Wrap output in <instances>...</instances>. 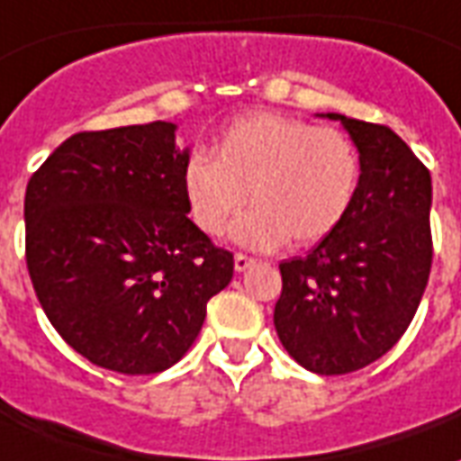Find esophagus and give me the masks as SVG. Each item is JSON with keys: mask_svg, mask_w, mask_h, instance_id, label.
I'll list each match as a JSON object with an SVG mask.
<instances>
[{"mask_svg": "<svg viewBox=\"0 0 461 461\" xmlns=\"http://www.w3.org/2000/svg\"><path fill=\"white\" fill-rule=\"evenodd\" d=\"M257 264V258H251V257H247V254H237V257H234V268H237V271H247L249 266H254Z\"/></svg>", "mask_w": 461, "mask_h": 461, "instance_id": "34e87169", "label": "esophagus"}]
</instances>
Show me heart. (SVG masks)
I'll return each mask as SVG.
<instances>
[{"label": "heart", "mask_w": 461, "mask_h": 461, "mask_svg": "<svg viewBox=\"0 0 461 461\" xmlns=\"http://www.w3.org/2000/svg\"><path fill=\"white\" fill-rule=\"evenodd\" d=\"M361 183V158L349 136L276 112H249L217 136L212 156L195 153L183 168L190 217L204 234H221L240 207L234 240L278 249L317 244L347 220Z\"/></svg>", "instance_id": "1"}]
</instances>
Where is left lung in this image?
I'll return each mask as SVG.
<instances>
[{
  "instance_id": "obj_1",
  "label": "left lung",
  "mask_w": 461,
  "mask_h": 461,
  "mask_svg": "<svg viewBox=\"0 0 461 461\" xmlns=\"http://www.w3.org/2000/svg\"><path fill=\"white\" fill-rule=\"evenodd\" d=\"M361 183L347 220L308 257L283 261L274 325L285 352L322 376L381 359L415 317L430 278V170L384 124L342 114Z\"/></svg>"
}]
</instances>
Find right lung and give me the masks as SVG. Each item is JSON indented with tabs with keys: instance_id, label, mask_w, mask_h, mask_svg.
<instances>
[{
	"instance_id": "obj_1",
	"label": "right lung",
	"mask_w": 461,
	"mask_h": 461,
	"mask_svg": "<svg viewBox=\"0 0 461 461\" xmlns=\"http://www.w3.org/2000/svg\"><path fill=\"white\" fill-rule=\"evenodd\" d=\"M187 151L168 122L80 131L26 185V268L75 352L126 376L168 369L193 347L234 254L197 230Z\"/></svg>"
}]
</instances>
